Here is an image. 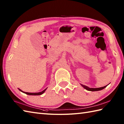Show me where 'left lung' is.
Instances as JSON below:
<instances>
[{"label": "left lung", "instance_id": "left-lung-1", "mask_svg": "<svg viewBox=\"0 0 124 124\" xmlns=\"http://www.w3.org/2000/svg\"><path fill=\"white\" fill-rule=\"evenodd\" d=\"M108 85H109V84H108ZM81 85L84 88L86 89V90L89 91H92V92L101 91V90H102V89H104V88H106V87L108 86V85H106V86H105L104 87H100V88H89V87H87V86H85V85H81Z\"/></svg>", "mask_w": 124, "mask_h": 124}]
</instances>
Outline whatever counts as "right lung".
Returning <instances> with one entry per match:
<instances>
[{
	"label": "right lung",
	"instance_id": "1",
	"mask_svg": "<svg viewBox=\"0 0 124 124\" xmlns=\"http://www.w3.org/2000/svg\"><path fill=\"white\" fill-rule=\"evenodd\" d=\"M47 88H46V89H45L44 90H43V91H41V92H38V93H28V92H23V91H22L21 90V89H19V88H18V89H19V90H20L21 92H22V93H25V94H26L29 95H39L43 94L44 93V92H45V91L46 90Z\"/></svg>",
	"mask_w": 124,
	"mask_h": 124
}]
</instances>
